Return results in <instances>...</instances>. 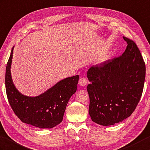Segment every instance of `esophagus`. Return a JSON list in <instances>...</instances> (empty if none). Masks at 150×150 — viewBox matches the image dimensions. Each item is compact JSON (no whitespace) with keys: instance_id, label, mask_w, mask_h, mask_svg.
Wrapping results in <instances>:
<instances>
[{"instance_id":"esophagus-1","label":"esophagus","mask_w":150,"mask_h":150,"mask_svg":"<svg viewBox=\"0 0 150 150\" xmlns=\"http://www.w3.org/2000/svg\"><path fill=\"white\" fill-rule=\"evenodd\" d=\"M79 83L81 86H85L87 83H88V80L85 77H81L79 79Z\"/></svg>"}]
</instances>
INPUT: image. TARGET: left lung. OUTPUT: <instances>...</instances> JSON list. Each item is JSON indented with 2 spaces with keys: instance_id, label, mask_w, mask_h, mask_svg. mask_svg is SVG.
Instances as JSON below:
<instances>
[{
  "instance_id": "8db88e82",
  "label": "left lung",
  "mask_w": 150,
  "mask_h": 150,
  "mask_svg": "<svg viewBox=\"0 0 150 150\" xmlns=\"http://www.w3.org/2000/svg\"><path fill=\"white\" fill-rule=\"evenodd\" d=\"M127 47L120 57L90 68L89 114L94 122L109 126L121 122L133 113L143 91L146 67L140 50L123 36Z\"/></svg>"
}]
</instances>
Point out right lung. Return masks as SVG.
I'll return each instance as SVG.
<instances>
[{
  "label": "right lung",
  "mask_w": 150,
  "mask_h": 150,
  "mask_svg": "<svg viewBox=\"0 0 150 150\" xmlns=\"http://www.w3.org/2000/svg\"><path fill=\"white\" fill-rule=\"evenodd\" d=\"M13 47L6 69V90L14 112L23 123L40 128H52L60 123L71 96L77 89L79 76L66 78L35 97L20 93L14 85L11 75Z\"/></svg>",
  "instance_id": "obj_1"
}]
</instances>
